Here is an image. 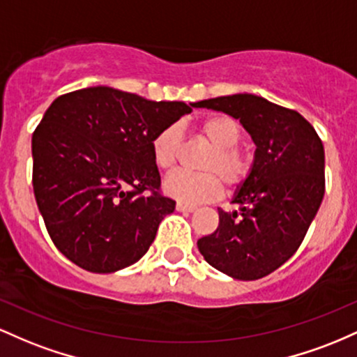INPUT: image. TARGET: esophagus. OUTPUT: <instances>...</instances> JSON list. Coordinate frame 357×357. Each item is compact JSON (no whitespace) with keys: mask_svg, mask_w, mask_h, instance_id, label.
Returning a JSON list of instances; mask_svg holds the SVG:
<instances>
[{"mask_svg":"<svg viewBox=\"0 0 357 357\" xmlns=\"http://www.w3.org/2000/svg\"><path fill=\"white\" fill-rule=\"evenodd\" d=\"M177 211L178 212H194L195 211V206H192V204H185V202H177Z\"/></svg>","mask_w":357,"mask_h":357,"instance_id":"obj_1","label":"esophagus"}]
</instances>
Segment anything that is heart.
<instances>
[{
	"mask_svg": "<svg viewBox=\"0 0 357 357\" xmlns=\"http://www.w3.org/2000/svg\"><path fill=\"white\" fill-rule=\"evenodd\" d=\"M197 131L212 145L200 162L206 172H174L167 177L163 189L170 197L187 204L209 202L222 194V182L236 189L250 177L253 158L238 146L241 126L227 114H212L197 123ZM182 130L168 125L151 139V158L160 170L168 172L177 165L182 153Z\"/></svg>",
	"mask_w": 357,
	"mask_h": 357,
	"instance_id": "1",
	"label": "heart"
}]
</instances>
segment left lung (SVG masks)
Listing matches in <instances>:
<instances>
[{"instance_id": "1", "label": "left lung", "mask_w": 357, "mask_h": 357, "mask_svg": "<svg viewBox=\"0 0 357 357\" xmlns=\"http://www.w3.org/2000/svg\"><path fill=\"white\" fill-rule=\"evenodd\" d=\"M194 106L239 119L256 145L250 177L232 199L238 209H218V229L197 241L200 255L236 280L263 278L294 256L322 204V142L297 111L255 94L221 96Z\"/></svg>"}]
</instances>
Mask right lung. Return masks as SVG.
<instances>
[{
  "instance_id": "right-lung-1",
  "label": "right lung",
  "mask_w": 357,
  "mask_h": 357,
  "mask_svg": "<svg viewBox=\"0 0 357 357\" xmlns=\"http://www.w3.org/2000/svg\"><path fill=\"white\" fill-rule=\"evenodd\" d=\"M190 111L106 86L50 104L31 136L33 192L60 253L92 273L123 270L146 253L175 211L160 194L151 139Z\"/></svg>"
}]
</instances>
